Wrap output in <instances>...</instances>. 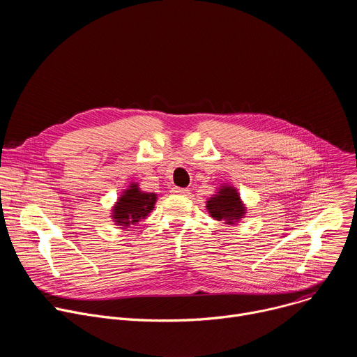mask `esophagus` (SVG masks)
I'll return each instance as SVG.
<instances>
[{"label":"esophagus","mask_w":357,"mask_h":357,"mask_svg":"<svg viewBox=\"0 0 357 357\" xmlns=\"http://www.w3.org/2000/svg\"><path fill=\"white\" fill-rule=\"evenodd\" d=\"M171 193H174V195H182V196H186V195H189V189H185V188H176V186H174V188L171 189Z\"/></svg>","instance_id":"obj_1"}]
</instances>
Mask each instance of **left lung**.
Returning <instances> with one entry per match:
<instances>
[{
  "mask_svg": "<svg viewBox=\"0 0 357 357\" xmlns=\"http://www.w3.org/2000/svg\"><path fill=\"white\" fill-rule=\"evenodd\" d=\"M206 209L215 220H223L226 225H234L245 215L237 189L229 185H222L216 195L209 197Z\"/></svg>",
  "mask_w": 357,
  "mask_h": 357,
  "instance_id": "obj_1",
  "label": "left lung"
}]
</instances>
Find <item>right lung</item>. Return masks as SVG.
I'll use <instances>...</instances> for the list:
<instances>
[{"label":"right lung","instance_id":"obj_1","mask_svg":"<svg viewBox=\"0 0 357 357\" xmlns=\"http://www.w3.org/2000/svg\"><path fill=\"white\" fill-rule=\"evenodd\" d=\"M155 202V193L142 192L137 183H131L116 202L112 218L117 226L128 227L130 225H135L141 219H145L154 209Z\"/></svg>","mask_w":357,"mask_h":357}]
</instances>
